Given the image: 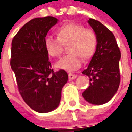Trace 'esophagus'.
Here are the masks:
<instances>
[{
  "mask_svg": "<svg viewBox=\"0 0 132 132\" xmlns=\"http://www.w3.org/2000/svg\"><path fill=\"white\" fill-rule=\"evenodd\" d=\"M77 78V76L76 75H74L73 73H69V80H73L74 79H76Z\"/></svg>",
  "mask_w": 132,
  "mask_h": 132,
  "instance_id": "34e87169",
  "label": "esophagus"
}]
</instances>
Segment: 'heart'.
<instances>
[{
  "label": "heart",
  "mask_w": 132,
  "mask_h": 132,
  "mask_svg": "<svg viewBox=\"0 0 132 132\" xmlns=\"http://www.w3.org/2000/svg\"><path fill=\"white\" fill-rule=\"evenodd\" d=\"M56 34L57 38L47 36L44 39L47 54L52 57H59L63 53V45H69L68 52H70L56 63L57 68L76 71L82 66V58L89 59L93 56L97 44L93 30L85 29L81 24L68 23L59 27Z\"/></svg>",
  "instance_id": "obj_1"
}]
</instances>
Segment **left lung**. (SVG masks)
<instances>
[{"instance_id":"obj_1","label":"left lung","mask_w":132,"mask_h":132,"mask_svg":"<svg viewBox=\"0 0 132 132\" xmlns=\"http://www.w3.org/2000/svg\"><path fill=\"white\" fill-rule=\"evenodd\" d=\"M88 23L96 34L97 44L87 68L82 71L90 80L82 96L92 104L102 105L113 98L120 85L121 53L116 38L109 29L94 19H89Z\"/></svg>"}]
</instances>
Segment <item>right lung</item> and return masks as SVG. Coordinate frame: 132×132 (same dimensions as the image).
<instances>
[{
	"label": "right lung",
	"instance_id": "add662e5",
	"mask_svg": "<svg viewBox=\"0 0 132 132\" xmlns=\"http://www.w3.org/2000/svg\"><path fill=\"white\" fill-rule=\"evenodd\" d=\"M57 22L50 16L31 19L12 41L10 66L19 93L26 104L38 113L58 107L61 89L69 78L64 70L54 72L44 45L47 32Z\"/></svg>",
	"mask_w": 132,
	"mask_h": 132
}]
</instances>
